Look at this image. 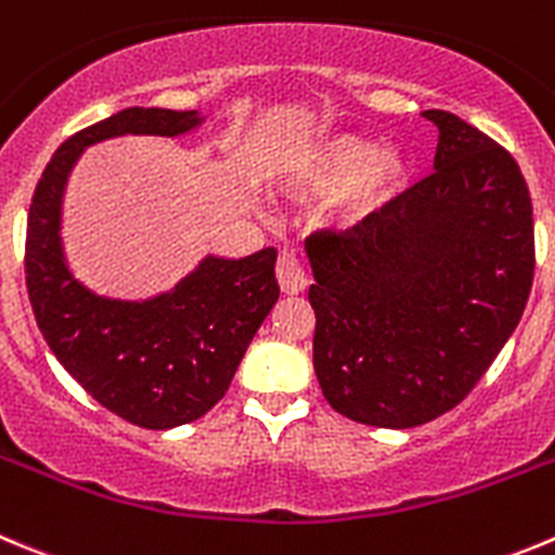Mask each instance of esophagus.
<instances>
[{
    "label": "esophagus",
    "mask_w": 555,
    "mask_h": 555,
    "mask_svg": "<svg viewBox=\"0 0 555 555\" xmlns=\"http://www.w3.org/2000/svg\"><path fill=\"white\" fill-rule=\"evenodd\" d=\"M276 279L284 295H298L307 289V273L295 257L293 248H282L276 260Z\"/></svg>",
    "instance_id": "esophagus-1"
}]
</instances>
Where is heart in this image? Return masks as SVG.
<instances>
[{
    "label": "heart",
    "mask_w": 555,
    "mask_h": 555,
    "mask_svg": "<svg viewBox=\"0 0 555 555\" xmlns=\"http://www.w3.org/2000/svg\"><path fill=\"white\" fill-rule=\"evenodd\" d=\"M413 183V158L359 133H320L284 158L279 185L295 202H331V227L364 235L395 214Z\"/></svg>",
    "instance_id": "b5f03b06"
}]
</instances>
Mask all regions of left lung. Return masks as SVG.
I'll list each match as a JSON object with an SVG mask.
<instances>
[{
    "label": "left lung",
    "mask_w": 555,
    "mask_h": 555,
    "mask_svg": "<svg viewBox=\"0 0 555 555\" xmlns=\"http://www.w3.org/2000/svg\"><path fill=\"white\" fill-rule=\"evenodd\" d=\"M435 172L364 235L314 232V372L334 411L408 429L468 397L517 328L534 279L517 160L443 108Z\"/></svg>",
    "instance_id": "obj_1"
}]
</instances>
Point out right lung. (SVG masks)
Returning a JSON list of instances; mask_svg holds the SVG:
<instances>
[{"label": "right lung", "instance_id": "1", "mask_svg": "<svg viewBox=\"0 0 555 555\" xmlns=\"http://www.w3.org/2000/svg\"><path fill=\"white\" fill-rule=\"evenodd\" d=\"M202 122L196 108H122L51 155L29 205L27 289L43 339L87 395L144 429L194 422L227 395L279 298L276 248L241 260L207 254L167 293L122 301L98 295L67 266L62 199L76 160L92 144L128 133L183 137Z\"/></svg>", "mask_w": 555, "mask_h": 555}]
</instances>
